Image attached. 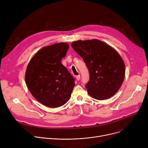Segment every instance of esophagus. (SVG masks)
I'll list each match as a JSON object with an SVG mask.
<instances>
[{
  "mask_svg": "<svg viewBox=\"0 0 148 148\" xmlns=\"http://www.w3.org/2000/svg\"><path fill=\"white\" fill-rule=\"evenodd\" d=\"M76 79H77V80H80V76L79 75H77V76H76Z\"/></svg>",
  "mask_w": 148,
  "mask_h": 148,
  "instance_id": "esophagus-1",
  "label": "esophagus"
}]
</instances>
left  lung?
Instances as JSON below:
<instances>
[{"instance_id": "8db88e82", "label": "left lung", "mask_w": 148, "mask_h": 148, "mask_svg": "<svg viewBox=\"0 0 148 148\" xmlns=\"http://www.w3.org/2000/svg\"><path fill=\"white\" fill-rule=\"evenodd\" d=\"M71 46L83 58L89 71L86 85L89 95L97 100L113 96L122 86L125 75V63L118 52L97 39L79 40Z\"/></svg>"}]
</instances>
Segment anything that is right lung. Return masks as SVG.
I'll return each instance as SVG.
<instances>
[{"mask_svg":"<svg viewBox=\"0 0 148 148\" xmlns=\"http://www.w3.org/2000/svg\"><path fill=\"white\" fill-rule=\"evenodd\" d=\"M67 43L42 47L29 61L25 73L26 86L35 99L49 108H58L71 96L75 79L62 64L69 49Z\"/></svg>","mask_w":148,"mask_h":148,"instance_id":"1","label":"right lung"}]
</instances>
